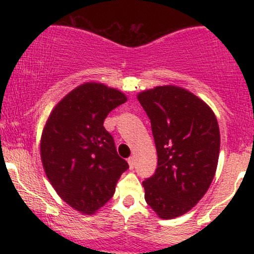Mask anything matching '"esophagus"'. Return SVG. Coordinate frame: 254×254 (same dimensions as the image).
<instances>
[{"mask_svg": "<svg viewBox=\"0 0 254 254\" xmlns=\"http://www.w3.org/2000/svg\"><path fill=\"white\" fill-rule=\"evenodd\" d=\"M127 162H129V167L132 170L133 166H135V162H136V157L135 156H130L129 159H127Z\"/></svg>", "mask_w": 254, "mask_h": 254, "instance_id": "1", "label": "esophagus"}]
</instances>
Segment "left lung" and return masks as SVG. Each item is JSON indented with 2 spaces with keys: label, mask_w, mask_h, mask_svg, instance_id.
I'll list each match as a JSON object with an SVG mask.
<instances>
[{
  "label": "left lung",
  "mask_w": 254,
  "mask_h": 254,
  "mask_svg": "<svg viewBox=\"0 0 254 254\" xmlns=\"http://www.w3.org/2000/svg\"><path fill=\"white\" fill-rule=\"evenodd\" d=\"M150 119L157 153L155 174L143 183L144 198L159 217L186 214L215 177L220 129L210 107L189 90L159 86L137 95Z\"/></svg>",
  "instance_id": "1"
}]
</instances>
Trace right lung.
Masks as SVG:
<instances>
[{"mask_svg":"<svg viewBox=\"0 0 254 254\" xmlns=\"http://www.w3.org/2000/svg\"><path fill=\"white\" fill-rule=\"evenodd\" d=\"M127 97L103 83L87 82L52 110L40 139L46 177L65 203L93 214L112 198L129 165L118 155L104 121Z\"/></svg>","mask_w":254,"mask_h":254,"instance_id":"obj_1","label":"right lung"}]
</instances>
